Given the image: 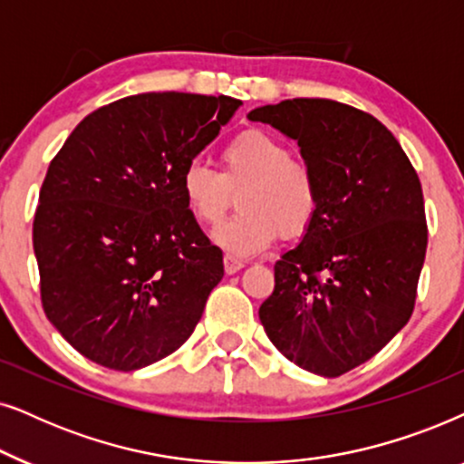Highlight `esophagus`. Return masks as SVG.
Segmentation results:
<instances>
[{"instance_id":"1","label":"esophagus","mask_w":464,"mask_h":464,"mask_svg":"<svg viewBox=\"0 0 464 464\" xmlns=\"http://www.w3.org/2000/svg\"><path fill=\"white\" fill-rule=\"evenodd\" d=\"M222 263H225V271L228 276L231 274H237L239 269L244 267V261H239V258H236V256H231V255H225V258H222Z\"/></svg>"}]
</instances>
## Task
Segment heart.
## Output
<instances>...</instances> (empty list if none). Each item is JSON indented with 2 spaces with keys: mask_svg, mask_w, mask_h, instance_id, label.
Returning a JSON list of instances; mask_svg holds the SVG:
<instances>
[{
  "mask_svg": "<svg viewBox=\"0 0 464 464\" xmlns=\"http://www.w3.org/2000/svg\"><path fill=\"white\" fill-rule=\"evenodd\" d=\"M220 171L190 163L180 193L199 225H216L237 193L239 212L214 228V242L237 256H252L274 239H299L314 225L320 188L307 160L293 157L280 138L246 129L218 150Z\"/></svg>",
  "mask_w": 464,
  "mask_h": 464,
  "instance_id": "b5f03b06",
  "label": "heart"
}]
</instances>
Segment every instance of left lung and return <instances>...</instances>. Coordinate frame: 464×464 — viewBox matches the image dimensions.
Returning a JSON list of instances; mask_svg holds the SVG:
<instances>
[{
    "mask_svg": "<svg viewBox=\"0 0 464 464\" xmlns=\"http://www.w3.org/2000/svg\"><path fill=\"white\" fill-rule=\"evenodd\" d=\"M248 119L296 140L320 188L316 220L276 263L258 318L290 362L337 378L411 316L429 244L422 184L397 138L348 103L286 99Z\"/></svg>",
    "mask_w": 464,
    "mask_h": 464,
    "instance_id": "obj_1",
    "label": "left lung"
}]
</instances>
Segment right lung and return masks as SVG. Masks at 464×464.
Segmentation results:
<instances>
[{
  "label": "right lung",
  "mask_w": 464,
  "mask_h": 464,
  "mask_svg": "<svg viewBox=\"0 0 464 464\" xmlns=\"http://www.w3.org/2000/svg\"><path fill=\"white\" fill-rule=\"evenodd\" d=\"M239 106L140 92L91 112L54 154L34 218L40 296L89 361L135 372L193 335L225 269L180 178Z\"/></svg>",
  "instance_id": "right-lung-1"
}]
</instances>
